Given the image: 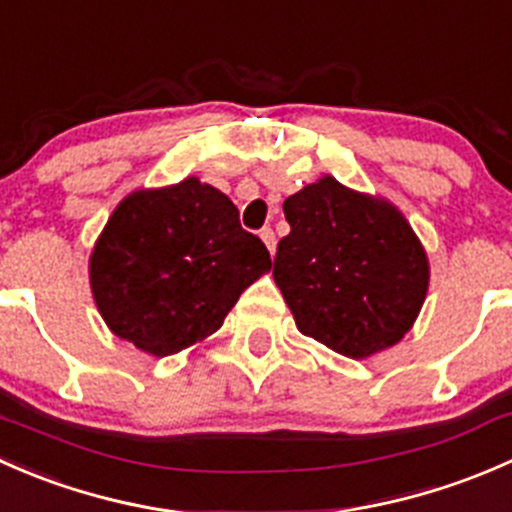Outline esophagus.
<instances>
[{
  "mask_svg": "<svg viewBox=\"0 0 512 512\" xmlns=\"http://www.w3.org/2000/svg\"><path fill=\"white\" fill-rule=\"evenodd\" d=\"M260 237H262V242H265L267 250H270V255H275L277 242H275V232H272V227H262V230H260Z\"/></svg>",
  "mask_w": 512,
  "mask_h": 512,
  "instance_id": "obj_1",
  "label": "esophagus"
}]
</instances>
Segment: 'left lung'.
<instances>
[{"label": "left lung", "mask_w": 512, "mask_h": 512, "mask_svg": "<svg viewBox=\"0 0 512 512\" xmlns=\"http://www.w3.org/2000/svg\"><path fill=\"white\" fill-rule=\"evenodd\" d=\"M282 208L289 235L277 245L272 277L299 332L349 359L399 344L431 280L404 213L332 175L304 185Z\"/></svg>", "instance_id": "obj_1"}]
</instances>
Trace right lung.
<instances>
[{"instance_id":"add662e5","label":"right lung","mask_w":512,"mask_h":512,"mask_svg":"<svg viewBox=\"0 0 512 512\" xmlns=\"http://www.w3.org/2000/svg\"><path fill=\"white\" fill-rule=\"evenodd\" d=\"M270 267V252L242 230L232 200L190 175L133 190L116 205L89 257V282L116 337L170 356L218 332Z\"/></svg>"}]
</instances>
